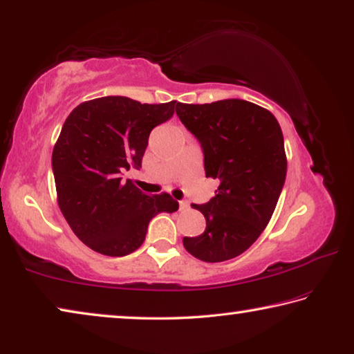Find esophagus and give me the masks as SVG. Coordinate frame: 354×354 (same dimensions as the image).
I'll list each match as a JSON object with an SVG mask.
<instances>
[{
  "instance_id": "obj_1",
  "label": "esophagus",
  "mask_w": 354,
  "mask_h": 354,
  "mask_svg": "<svg viewBox=\"0 0 354 354\" xmlns=\"http://www.w3.org/2000/svg\"><path fill=\"white\" fill-rule=\"evenodd\" d=\"M178 207H180V210H187L188 202L187 201H180V202H178Z\"/></svg>"
}]
</instances>
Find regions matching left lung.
Segmentation results:
<instances>
[{
    "label": "left lung",
    "instance_id": "1",
    "mask_svg": "<svg viewBox=\"0 0 354 354\" xmlns=\"http://www.w3.org/2000/svg\"><path fill=\"white\" fill-rule=\"evenodd\" d=\"M176 113L201 144L205 176L219 182L215 198L193 204L207 227L198 236H185L183 246L204 262L234 259L262 234L286 183L279 122L265 108L240 98L177 103Z\"/></svg>",
    "mask_w": 354,
    "mask_h": 354
}]
</instances>
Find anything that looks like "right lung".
<instances>
[{"mask_svg":"<svg viewBox=\"0 0 354 354\" xmlns=\"http://www.w3.org/2000/svg\"><path fill=\"white\" fill-rule=\"evenodd\" d=\"M176 109V100L147 105L108 95L81 103L64 122L51 156L57 204L75 235L95 252L122 257L136 251L150 219L178 208L167 193L149 196L122 178L141 167L150 131Z\"/></svg>","mask_w":354,"mask_h":354,"instance_id":"1","label":"right lung"}]
</instances>
